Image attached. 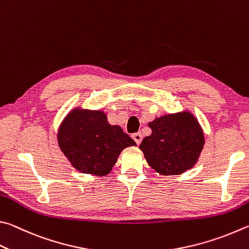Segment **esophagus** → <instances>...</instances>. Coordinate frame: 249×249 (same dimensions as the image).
I'll list each match as a JSON object with an SVG mask.
<instances>
[{
  "instance_id": "1",
  "label": "esophagus",
  "mask_w": 249,
  "mask_h": 249,
  "mask_svg": "<svg viewBox=\"0 0 249 249\" xmlns=\"http://www.w3.org/2000/svg\"><path fill=\"white\" fill-rule=\"evenodd\" d=\"M133 139L135 140V142H136L137 144H139L140 142H142V133H135V134H133Z\"/></svg>"
}]
</instances>
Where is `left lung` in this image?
<instances>
[{
  "label": "left lung",
  "mask_w": 249,
  "mask_h": 249,
  "mask_svg": "<svg viewBox=\"0 0 249 249\" xmlns=\"http://www.w3.org/2000/svg\"><path fill=\"white\" fill-rule=\"evenodd\" d=\"M152 133L139 149L149 166L161 175H178L199 159L205 136L199 122L189 111L157 117L148 124Z\"/></svg>",
  "instance_id": "1"
}]
</instances>
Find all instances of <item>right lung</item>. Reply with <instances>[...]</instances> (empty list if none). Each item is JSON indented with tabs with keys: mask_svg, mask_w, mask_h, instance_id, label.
<instances>
[{
	"mask_svg": "<svg viewBox=\"0 0 249 249\" xmlns=\"http://www.w3.org/2000/svg\"><path fill=\"white\" fill-rule=\"evenodd\" d=\"M57 142L76 170L97 176L109 174L123 149L136 146L120 126L109 124L105 112L81 107L63 120Z\"/></svg>",
	"mask_w": 249,
	"mask_h": 249,
	"instance_id": "1",
	"label": "right lung"
}]
</instances>
